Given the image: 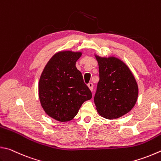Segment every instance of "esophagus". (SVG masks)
I'll return each mask as SVG.
<instances>
[{
    "label": "esophagus",
    "instance_id": "obj_1",
    "mask_svg": "<svg viewBox=\"0 0 161 161\" xmlns=\"http://www.w3.org/2000/svg\"><path fill=\"white\" fill-rule=\"evenodd\" d=\"M87 86H88V87H89L90 90L91 91H92V90H93V87H94V86H93V83H89L88 84H87Z\"/></svg>",
    "mask_w": 161,
    "mask_h": 161
}]
</instances>
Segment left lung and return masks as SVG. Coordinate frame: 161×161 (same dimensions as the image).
Instances as JSON below:
<instances>
[{"label": "left lung", "mask_w": 161, "mask_h": 161, "mask_svg": "<svg viewBox=\"0 0 161 161\" xmlns=\"http://www.w3.org/2000/svg\"><path fill=\"white\" fill-rule=\"evenodd\" d=\"M99 80L94 101L100 116L115 119L134 107L138 86L134 75L125 63L116 57L96 56Z\"/></svg>", "instance_id": "obj_1"}]
</instances>
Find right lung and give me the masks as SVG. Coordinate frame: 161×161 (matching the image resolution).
Returning a JSON list of instances; mask_svg holds the SVG:
<instances>
[{
  "mask_svg": "<svg viewBox=\"0 0 161 161\" xmlns=\"http://www.w3.org/2000/svg\"><path fill=\"white\" fill-rule=\"evenodd\" d=\"M80 53H56L45 66L38 85L41 104L48 116L66 122L76 116L84 102L92 98L81 72L75 67Z\"/></svg>",
  "mask_w": 161,
  "mask_h": 161,
  "instance_id": "1",
  "label": "right lung"
}]
</instances>
